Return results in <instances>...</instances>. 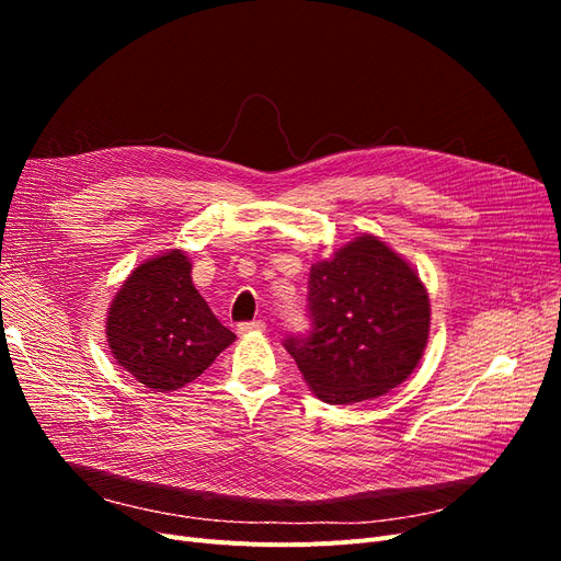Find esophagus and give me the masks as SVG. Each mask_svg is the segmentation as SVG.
I'll list each match as a JSON object with an SVG mask.
<instances>
[{
    "mask_svg": "<svg viewBox=\"0 0 561 561\" xmlns=\"http://www.w3.org/2000/svg\"><path fill=\"white\" fill-rule=\"evenodd\" d=\"M266 330V322L264 320H250V322H241L239 325V332L245 334V332H262Z\"/></svg>",
    "mask_w": 561,
    "mask_h": 561,
    "instance_id": "34e87169",
    "label": "esophagus"
}]
</instances>
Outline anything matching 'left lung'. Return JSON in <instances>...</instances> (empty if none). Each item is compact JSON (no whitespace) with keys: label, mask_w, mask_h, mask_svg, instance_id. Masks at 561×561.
<instances>
[{"label":"left lung","mask_w":561,"mask_h":561,"mask_svg":"<svg viewBox=\"0 0 561 561\" xmlns=\"http://www.w3.org/2000/svg\"><path fill=\"white\" fill-rule=\"evenodd\" d=\"M309 334L285 348L304 381L330 404L379 398L400 386L428 344L431 301L416 271L363 233L309 274Z\"/></svg>","instance_id":"left-lung-1"}]
</instances>
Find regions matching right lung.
Segmentation results:
<instances>
[{
    "instance_id": "1",
    "label": "right lung",
    "mask_w": 561,
    "mask_h": 561,
    "mask_svg": "<svg viewBox=\"0 0 561 561\" xmlns=\"http://www.w3.org/2000/svg\"><path fill=\"white\" fill-rule=\"evenodd\" d=\"M233 339L198 295L182 250L135 268L107 311L114 360L159 393L192 383Z\"/></svg>"
}]
</instances>
